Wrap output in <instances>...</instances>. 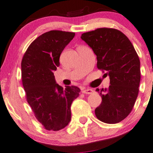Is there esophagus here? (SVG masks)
<instances>
[{
	"instance_id": "34e87169",
	"label": "esophagus",
	"mask_w": 153,
	"mask_h": 153,
	"mask_svg": "<svg viewBox=\"0 0 153 153\" xmlns=\"http://www.w3.org/2000/svg\"><path fill=\"white\" fill-rule=\"evenodd\" d=\"M83 92H84V94H91L94 93V91L93 89H91V88H86V89H84V91H83Z\"/></svg>"
}]
</instances>
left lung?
Listing matches in <instances>:
<instances>
[{
    "label": "left lung",
    "mask_w": 153,
    "mask_h": 153,
    "mask_svg": "<svg viewBox=\"0 0 153 153\" xmlns=\"http://www.w3.org/2000/svg\"><path fill=\"white\" fill-rule=\"evenodd\" d=\"M97 58L98 69L106 71L110 84L99 91L102 101L95 109L97 118L114 124L131 112L138 94L140 62L129 39L113 28H99L81 36Z\"/></svg>",
    "instance_id": "1"
}]
</instances>
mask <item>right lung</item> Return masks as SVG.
<instances>
[{
	"mask_svg": "<svg viewBox=\"0 0 153 153\" xmlns=\"http://www.w3.org/2000/svg\"><path fill=\"white\" fill-rule=\"evenodd\" d=\"M74 33L51 30L35 39L22 59V82L26 98L37 120L48 131H59L71 120V105L79 96L75 86L56 84L54 71L60 54Z\"/></svg>",
	"mask_w": 153,
	"mask_h": 153,
	"instance_id": "add662e5",
	"label": "right lung"
}]
</instances>
